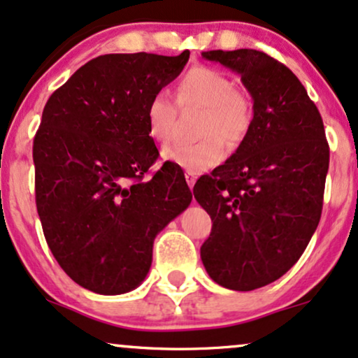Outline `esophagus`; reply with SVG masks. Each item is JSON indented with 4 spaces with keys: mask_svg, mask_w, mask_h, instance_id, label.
<instances>
[{
    "mask_svg": "<svg viewBox=\"0 0 358 358\" xmlns=\"http://www.w3.org/2000/svg\"><path fill=\"white\" fill-rule=\"evenodd\" d=\"M186 180H187V184H189V187H194V184H196V180H197V174L196 172H192V171H187L186 172Z\"/></svg>",
    "mask_w": 358,
    "mask_h": 358,
    "instance_id": "obj_1",
    "label": "esophagus"
}]
</instances>
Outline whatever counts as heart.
<instances>
[{
  "instance_id": "1",
  "label": "heart",
  "mask_w": 358,
  "mask_h": 358,
  "mask_svg": "<svg viewBox=\"0 0 358 358\" xmlns=\"http://www.w3.org/2000/svg\"><path fill=\"white\" fill-rule=\"evenodd\" d=\"M179 99L182 104H197L206 109L197 143L176 141L162 149V157L182 169L201 172L217 166L226 157V144L237 145L252 126V104L234 81L217 69L197 66L180 79ZM176 108L164 91L152 94L145 106V124L154 141L164 143L171 138Z\"/></svg>"
}]
</instances>
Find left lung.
I'll list each match as a JSON object with an SVG mask.
<instances>
[{"label":"left lung","mask_w":358,"mask_h":358,"mask_svg":"<svg viewBox=\"0 0 358 358\" xmlns=\"http://www.w3.org/2000/svg\"><path fill=\"white\" fill-rule=\"evenodd\" d=\"M202 57L239 74L254 101L252 126L239 148L194 186L213 219L202 264L215 284L247 292L280 279L314 236L329 144L319 109L287 66L255 50Z\"/></svg>","instance_id":"obj_1"}]
</instances>
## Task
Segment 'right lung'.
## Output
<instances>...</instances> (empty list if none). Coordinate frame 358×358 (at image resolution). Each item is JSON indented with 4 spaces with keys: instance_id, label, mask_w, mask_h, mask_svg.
Masks as SVG:
<instances>
[{
    "instance_id": "add662e5",
    "label": "right lung",
    "mask_w": 358,
    "mask_h": 358,
    "mask_svg": "<svg viewBox=\"0 0 358 358\" xmlns=\"http://www.w3.org/2000/svg\"><path fill=\"white\" fill-rule=\"evenodd\" d=\"M187 61L189 51L98 56L44 106L33 144L39 220L61 268L91 292L143 284L156 236L191 204L179 166L144 179L159 156L145 106Z\"/></svg>"
}]
</instances>
